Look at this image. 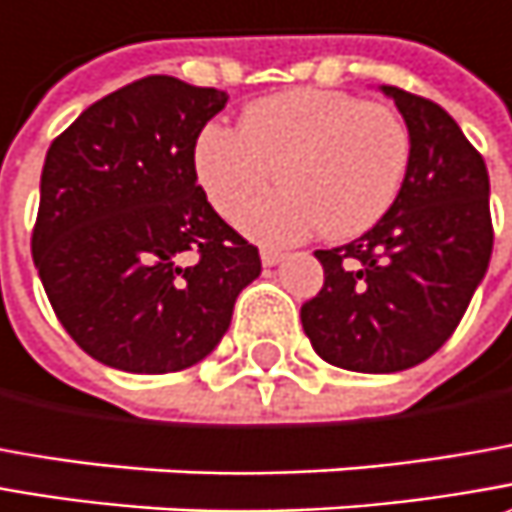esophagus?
Returning <instances> with one entry per match:
<instances>
[{
	"mask_svg": "<svg viewBox=\"0 0 512 512\" xmlns=\"http://www.w3.org/2000/svg\"><path fill=\"white\" fill-rule=\"evenodd\" d=\"M260 260H263V266H277V263L283 260V252H277V249H263V252H260Z\"/></svg>",
	"mask_w": 512,
	"mask_h": 512,
	"instance_id": "1",
	"label": "esophagus"
}]
</instances>
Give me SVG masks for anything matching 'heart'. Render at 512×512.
I'll return each mask as SVG.
<instances>
[{"mask_svg":"<svg viewBox=\"0 0 512 512\" xmlns=\"http://www.w3.org/2000/svg\"><path fill=\"white\" fill-rule=\"evenodd\" d=\"M411 161V135L391 107L343 90H289L260 98L238 130L206 124L192 164L206 201L269 246H289L326 229L328 238L368 232L394 206Z\"/></svg>","mask_w":512,"mask_h":512,"instance_id":"heart-1","label":"heart"}]
</instances>
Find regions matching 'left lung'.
Returning <instances> with one entry per match:
<instances>
[{"mask_svg": "<svg viewBox=\"0 0 512 512\" xmlns=\"http://www.w3.org/2000/svg\"><path fill=\"white\" fill-rule=\"evenodd\" d=\"M379 90L411 135L405 181L362 238L314 252L326 283L300 309L314 351L360 374H394L436 354L493 252L485 158L439 104L391 84Z\"/></svg>", "mask_w": 512, "mask_h": 512, "instance_id": "1", "label": "left lung"}]
</instances>
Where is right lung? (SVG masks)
Here are the masks:
<instances>
[{
    "instance_id": "right-lung-1",
    "label": "right lung",
    "mask_w": 512,
    "mask_h": 512,
    "mask_svg": "<svg viewBox=\"0 0 512 512\" xmlns=\"http://www.w3.org/2000/svg\"><path fill=\"white\" fill-rule=\"evenodd\" d=\"M223 107L215 87L147 76L90 104L50 144L33 263L93 360L184 371L215 351L260 274L257 249L212 209L192 164L195 138Z\"/></svg>"
}]
</instances>
